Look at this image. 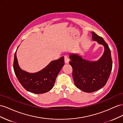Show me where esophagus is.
I'll list each match as a JSON object with an SVG mask.
<instances>
[{
	"instance_id": "obj_1",
	"label": "esophagus",
	"mask_w": 123,
	"mask_h": 123,
	"mask_svg": "<svg viewBox=\"0 0 123 123\" xmlns=\"http://www.w3.org/2000/svg\"><path fill=\"white\" fill-rule=\"evenodd\" d=\"M69 60L68 57L67 55H65L64 56V62H65V63L66 64H68L69 63Z\"/></svg>"
}]
</instances>
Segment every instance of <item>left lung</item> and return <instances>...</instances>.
<instances>
[{
	"label": "left lung",
	"mask_w": 123,
	"mask_h": 123,
	"mask_svg": "<svg viewBox=\"0 0 123 123\" xmlns=\"http://www.w3.org/2000/svg\"><path fill=\"white\" fill-rule=\"evenodd\" d=\"M92 39L104 47L102 56L96 61L83 59L77 54H71L69 64L73 68V77L77 87L83 92L91 93L98 90L106 85L112 68L111 51L103 37L91 32Z\"/></svg>",
	"instance_id": "obj_1"
}]
</instances>
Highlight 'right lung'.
<instances>
[{
    "label": "right lung",
    "mask_w": 123,
    "mask_h": 123,
    "mask_svg": "<svg viewBox=\"0 0 123 123\" xmlns=\"http://www.w3.org/2000/svg\"><path fill=\"white\" fill-rule=\"evenodd\" d=\"M17 49L14 55L13 68L17 78L22 86L27 91L35 94H43L49 91L53 87L56 78L64 65V57L51 61L40 71L30 73L19 67L16 57Z\"/></svg>",
    "instance_id": "add662e5"
}]
</instances>
